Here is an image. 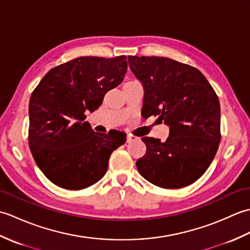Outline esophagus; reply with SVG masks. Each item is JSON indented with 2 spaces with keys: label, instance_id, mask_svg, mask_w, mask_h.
<instances>
[{
  "label": "esophagus",
  "instance_id": "obj_1",
  "mask_svg": "<svg viewBox=\"0 0 250 250\" xmlns=\"http://www.w3.org/2000/svg\"><path fill=\"white\" fill-rule=\"evenodd\" d=\"M136 140H137V137L134 136V135H132V134H128V136H126V143H132V142H134Z\"/></svg>",
  "mask_w": 250,
  "mask_h": 250
}]
</instances>
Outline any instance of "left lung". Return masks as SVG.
<instances>
[{
  "label": "left lung",
  "instance_id": "obj_1",
  "mask_svg": "<svg viewBox=\"0 0 250 250\" xmlns=\"http://www.w3.org/2000/svg\"><path fill=\"white\" fill-rule=\"evenodd\" d=\"M129 66L145 90L143 116H159L169 126L166 142L143 137L140 174L164 189L193 184L210 166L220 143V104L195 67L164 57L130 56Z\"/></svg>",
  "mask_w": 250,
  "mask_h": 250
}]
</instances>
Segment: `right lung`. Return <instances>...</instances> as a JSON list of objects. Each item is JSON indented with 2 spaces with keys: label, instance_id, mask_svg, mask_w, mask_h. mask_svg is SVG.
I'll return each instance as SVG.
<instances>
[{
  "label": "right lung",
  "instance_id": "right-lung-1",
  "mask_svg": "<svg viewBox=\"0 0 250 250\" xmlns=\"http://www.w3.org/2000/svg\"><path fill=\"white\" fill-rule=\"evenodd\" d=\"M125 56L81 57L46 74L29 103V146L45 176L68 190L88 188L107 171L109 157L126 134H98L86 119L105 93L124 81Z\"/></svg>",
  "mask_w": 250,
  "mask_h": 250
}]
</instances>
